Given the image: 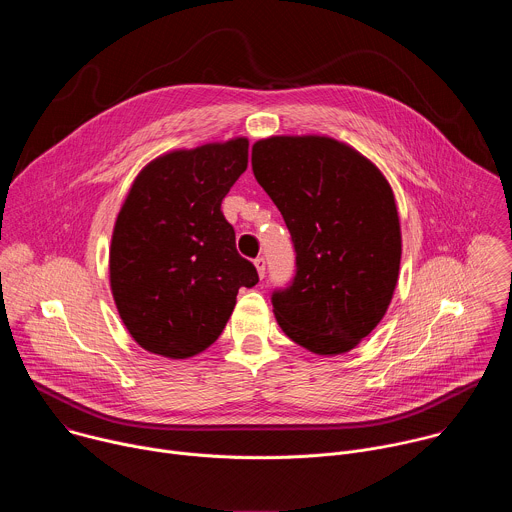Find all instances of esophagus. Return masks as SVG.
Listing matches in <instances>:
<instances>
[{"mask_svg":"<svg viewBox=\"0 0 512 512\" xmlns=\"http://www.w3.org/2000/svg\"><path fill=\"white\" fill-rule=\"evenodd\" d=\"M255 269H257V273H259V277L263 279V277H265V259H263V257H257V259H255Z\"/></svg>","mask_w":512,"mask_h":512,"instance_id":"esophagus-1","label":"esophagus"}]
</instances>
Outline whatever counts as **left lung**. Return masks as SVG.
<instances>
[{
	"mask_svg": "<svg viewBox=\"0 0 512 512\" xmlns=\"http://www.w3.org/2000/svg\"><path fill=\"white\" fill-rule=\"evenodd\" d=\"M253 174L296 247V277L275 291L287 338L320 356L356 348L387 314L401 265L393 188L375 162L328 135L253 143Z\"/></svg>",
	"mask_w": 512,
	"mask_h": 512,
	"instance_id": "obj_1",
	"label": "left lung"
}]
</instances>
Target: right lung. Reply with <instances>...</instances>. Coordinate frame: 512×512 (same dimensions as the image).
I'll list each match as a JSON object with an SVG mask.
<instances>
[{"label": "right lung", "mask_w": 512, "mask_h": 512, "mask_svg": "<svg viewBox=\"0 0 512 512\" xmlns=\"http://www.w3.org/2000/svg\"><path fill=\"white\" fill-rule=\"evenodd\" d=\"M249 139L172 150L135 176L109 247V285L131 338L184 360L225 330L241 287L259 281L221 202L247 170Z\"/></svg>", "instance_id": "right-lung-1"}]
</instances>
